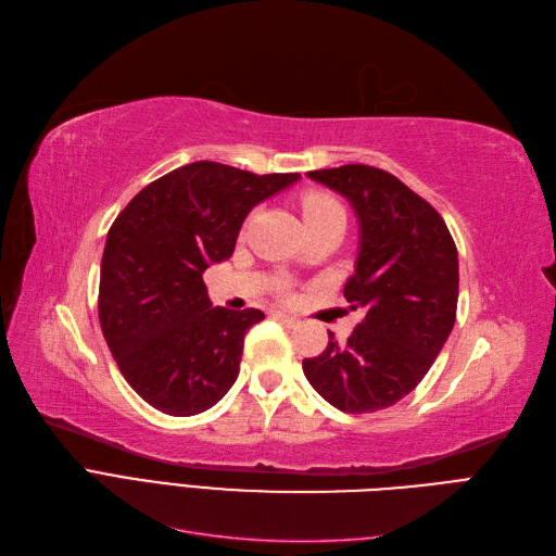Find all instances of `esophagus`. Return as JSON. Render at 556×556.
<instances>
[{
	"instance_id": "34e87169",
	"label": "esophagus",
	"mask_w": 556,
	"mask_h": 556,
	"mask_svg": "<svg viewBox=\"0 0 556 556\" xmlns=\"http://www.w3.org/2000/svg\"><path fill=\"white\" fill-rule=\"evenodd\" d=\"M277 320H281L283 326H289V328H293V326H298V318L295 316H291V314H283V312H275L273 314Z\"/></svg>"
}]
</instances>
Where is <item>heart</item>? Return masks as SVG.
I'll return each mask as SVG.
<instances>
[{
  "mask_svg": "<svg viewBox=\"0 0 556 556\" xmlns=\"http://www.w3.org/2000/svg\"><path fill=\"white\" fill-rule=\"evenodd\" d=\"M300 207H302V217L307 224L328 219V217H339V214L344 217L342 205H339L334 195H330L326 191H307L302 195Z\"/></svg>",
  "mask_w": 556,
  "mask_h": 556,
  "instance_id": "obj_1",
  "label": "heart"
}]
</instances>
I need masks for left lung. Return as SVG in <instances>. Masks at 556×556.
<instances>
[{"label":"left lung","instance_id":"8db88e82","mask_svg":"<svg viewBox=\"0 0 556 556\" xmlns=\"http://www.w3.org/2000/svg\"><path fill=\"white\" fill-rule=\"evenodd\" d=\"M312 180L351 203L361 247L344 286L363 309L346 344L330 342L302 369L320 397L344 414H374L414 390L455 326L459 263L441 214L395 175L365 164L312 170Z\"/></svg>","mask_w":556,"mask_h":556}]
</instances>
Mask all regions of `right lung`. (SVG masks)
<instances>
[{"mask_svg": "<svg viewBox=\"0 0 556 556\" xmlns=\"http://www.w3.org/2000/svg\"><path fill=\"white\" fill-rule=\"evenodd\" d=\"M300 180L193 161L138 191L101 258L99 320L127 383L168 416L217 404L240 371L261 309L212 307L203 273L230 258L254 205Z\"/></svg>", "mask_w": 556, "mask_h": 556, "instance_id": "add662e5", "label": "right lung"}]
</instances>
